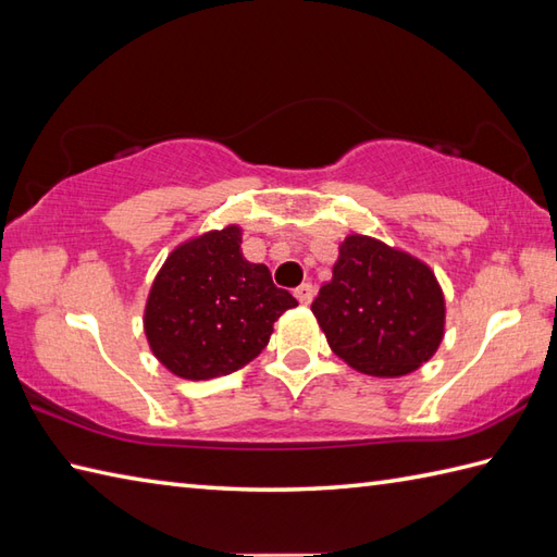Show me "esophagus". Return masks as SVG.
Returning <instances> with one entry per match:
<instances>
[{"label": "esophagus", "mask_w": 557, "mask_h": 557, "mask_svg": "<svg viewBox=\"0 0 557 557\" xmlns=\"http://www.w3.org/2000/svg\"><path fill=\"white\" fill-rule=\"evenodd\" d=\"M294 297L299 299V304H301V306H309V304L313 301V297H315V289H313L311 282H304L301 287L294 289Z\"/></svg>", "instance_id": "esophagus-1"}]
</instances>
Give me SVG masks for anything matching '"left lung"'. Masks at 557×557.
<instances>
[{
	"instance_id": "1",
	"label": "left lung",
	"mask_w": 557,
	"mask_h": 557,
	"mask_svg": "<svg viewBox=\"0 0 557 557\" xmlns=\"http://www.w3.org/2000/svg\"><path fill=\"white\" fill-rule=\"evenodd\" d=\"M327 345L351 369L377 377L413 373L445 335V297L433 270L373 236L339 244L333 280L311 304Z\"/></svg>"
}]
</instances>
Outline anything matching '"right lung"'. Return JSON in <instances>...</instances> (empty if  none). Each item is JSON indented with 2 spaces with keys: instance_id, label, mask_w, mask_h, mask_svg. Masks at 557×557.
<instances>
[{
  "instance_id": "add662e5",
  "label": "right lung",
  "mask_w": 557,
  "mask_h": 557,
  "mask_svg": "<svg viewBox=\"0 0 557 557\" xmlns=\"http://www.w3.org/2000/svg\"><path fill=\"white\" fill-rule=\"evenodd\" d=\"M297 299L272 285L263 263L242 253V227L230 224L188 239L152 282L144 327L158 361L186 381L230 375L265 349L272 323Z\"/></svg>"
}]
</instances>
